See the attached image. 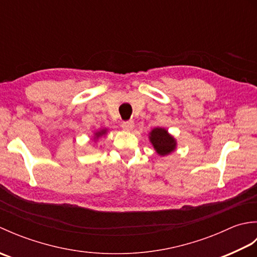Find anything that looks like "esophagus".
I'll list each match as a JSON object with an SVG mask.
<instances>
[{"mask_svg": "<svg viewBox=\"0 0 257 257\" xmlns=\"http://www.w3.org/2000/svg\"><path fill=\"white\" fill-rule=\"evenodd\" d=\"M121 127L123 130H127V132H130V130H133L134 127H135V122L133 121V120H130V121H123Z\"/></svg>", "mask_w": 257, "mask_h": 257, "instance_id": "obj_1", "label": "esophagus"}]
</instances>
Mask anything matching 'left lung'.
<instances>
[{"label": "left lung", "mask_w": 257, "mask_h": 257, "mask_svg": "<svg viewBox=\"0 0 257 257\" xmlns=\"http://www.w3.org/2000/svg\"><path fill=\"white\" fill-rule=\"evenodd\" d=\"M150 143L158 155L167 156L177 148V141L165 128H154L149 134Z\"/></svg>", "instance_id": "obj_1"}]
</instances>
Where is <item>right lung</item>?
<instances>
[{
  "mask_svg": "<svg viewBox=\"0 0 257 257\" xmlns=\"http://www.w3.org/2000/svg\"><path fill=\"white\" fill-rule=\"evenodd\" d=\"M107 133V129H102V130H100V132H97V133H95V137H94V139H98L99 137H101L102 135H105Z\"/></svg>",
  "mask_w": 257,
  "mask_h": 257,
  "instance_id": "right-lung-1",
  "label": "right lung"
}]
</instances>
